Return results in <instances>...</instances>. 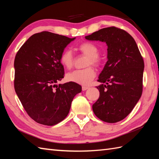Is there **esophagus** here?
<instances>
[{
    "mask_svg": "<svg viewBox=\"0 0 159 159\" xmlns=\"http://www.w3.org/2000/svg\"><path fill=\"white\" fill-rule=\"evenodd\" d=\"M87 89H89L88 87H85V86H83V87H82V90H83V91H85V90H87Z\"/></svg>",
    "mask_w": 159,
    "mask_h": 159,
    "instance_id": "1",
    "label": "esophagus"
}]
</instances>
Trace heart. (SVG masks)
I'll return each mask as SVG.
<instances>
[{"instance_id": "heart-1", "label": "heart", "mask_w": 159, "mask_h": 159, "mask_svg": "<svg viewBox=\"0 0 159 159\" xmlns=\"http://www.w3.org/2000/svg\"><path fill=\"white\" fill-rule=\"evenodd\" d=\"M78 50L83 55L87 57L85 66L86 67L93 65L99 67L102 63V59L98 55L99 50L98 47L91 42H83L78 46ZM60 62L67 69L72 68L74 63V57L70 50L66 49L61 53ZM96 71L92 67H86L83 70H77L71 72L66 75V79L79 85H87L95 78Z\"/></svg>"}]
</instances>
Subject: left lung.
Instances as JSON below:
<instances>
[{
	"instance_id": "obj_1",
	"label": "left lung",
	"mask_w": 159,
	"mask_h": 159,
	"mask_svg": "<svg viewBox=\"0 0 159 159\" xmlns=\"http://www.w3.org/2000/svg\"><path fill=\"white\" fill-rule=\"evenodd\" d=\"M92 41L106 42L105 66L98 81L100 97L92 109L97 117L108 123L124 120L136 105L143 91L144 62L129 33L119 28H104L85 36Z\"/></svg>"
}]
</instances>
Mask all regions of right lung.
<instances>
[{
  "label": "right lung",
  "instance_id": "right-lung-1",
  "mask_svg": "<svg viewBox=\"0 0 159 159\" xmlns=\"http://www.w3.org/2000/svg\"><path fill=\"white\" fill-rule=\"evenodd\" d=\"M75 39L48 31L26 40L14 60V88L26 112L36 122L53 126L69 113L71 103L82 87L73 82L56 83L64 77L60 57Z\"/></svg>",
  "mask_w": 159,
  "mask_h": 159
}]
</instances>
